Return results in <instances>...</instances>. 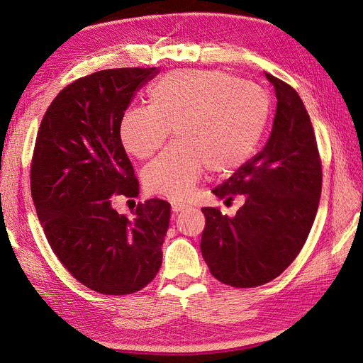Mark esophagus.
<instances>
[{
    "instance_id": "obj_1",
    "label": "esophagus",
    "mask_w": 363,
    "mask_h": 363,
    "mask_svg": "<svg viewBox=\"0 0 363 363\" xmlns=\"http://www.w3.org/2000/svg\"><path fill=\"white\" fill-rule=\"evenodd\" d=\"M171 207H172V212H174V213H179V212L184 211V208L188 207V204L180 203V201H172V203H171Z\"/></svg>"
}]
</instances>
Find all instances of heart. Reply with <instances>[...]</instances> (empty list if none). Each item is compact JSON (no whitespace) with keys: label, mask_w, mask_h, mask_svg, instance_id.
I'll list each match as a JSON object with an SVG mask.
<instances>
[{"label":"heart","mask_w":363,"mask_h":363,"mask_svg":"<svg viewBox=\"0 0 363 363\" xmlns=\"http://www.w3.org/2000/svg\"><path fill=\"white\" fill-rule=\"evenodd\" d=\"M148 107L121 118L119 138L128 155L147 159L172 128L174 144L150 162L142 180L148 192L186 199L204 168H239L257 147L269 118V98L255 83L216 69H183L160 77L147 92Z\"/></svg>","instance_id":"obj_1"}]
</instances>
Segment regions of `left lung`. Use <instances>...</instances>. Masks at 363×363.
I'll return each instance as SVG.
<instances>
[{
	"instance_id": "obj_1",
	"label": "left lung",
	"mask_w": 363,
	"mask_h": 363,
	"mask_svg": "<svg viewBox=\"0 0 363 363\" xmlns=\"http://www.w3.org/2000/svg\"><path fill=\"white\" fill-rule=\"evenodd\" d=\"M277 96L267 145L212 192L244 206L233 218L203 207L201 252L212 276L233 288H256L298 256L320 204L323 168L315 131L300 95L265 74Z\"/></svg>"
}]
</instances>
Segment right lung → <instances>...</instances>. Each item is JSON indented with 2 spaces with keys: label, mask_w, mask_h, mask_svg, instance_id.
Here are the masks:
<instances>
[{
  "label": "right lung",
  "mask_w": 363,
  "mask_h": 363,
  "mask_svg": "<svg viewBox=\"0 0 363 363\" xmlns=\"http://www.w3.org/2000/svg\"><path fill=\"white\" fill-rule=\"evenodd\" d=\"M155 68L104 69L82 77L54 98L36 136L31 199L54 255L74 279L104 295L140 291L162 265L171 204L151 199L131 216L116 196L136 199L119 123Z\"/></svg>",
  "instance_id": "1"
}]
</instances>
